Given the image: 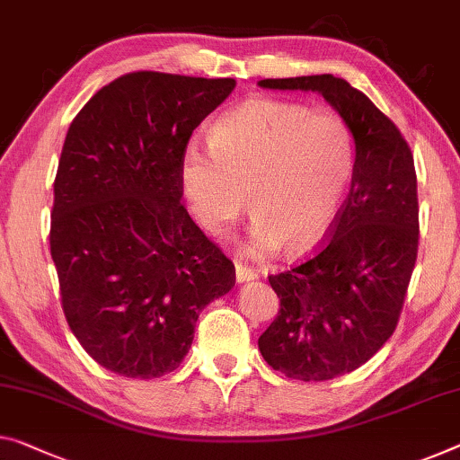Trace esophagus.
<instances>
[{"instance_id": "1", "label": "esophagus", "mask_w": 460, "mask_h": 460, "mask_svg": "<svg viewBox=\"0 0 460 460\" xmlns=\"http://www.w3.org/2000/svg\"><path fill=\"white\" fill-rule=\"evenodd\" d=\"M259 278V271L252 270L251 265H244L236 261V279L238 281H251V279H257Z\"/></svg>"}]
</instances>
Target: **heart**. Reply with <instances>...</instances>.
Listing matches in <instances>:
<instances>
[{"instance_id": "b5f03b06", "label": "heart", "mask_w": 460, "mask_h": 460, "mask_svg": "<svg viewBox=\"0 0 460 460\" xmlns=\"http://www.w3.org/2000/svg\"><path fill=\"white\" fill-rule=\"evenodd\" d=\"M209 144L190 141L179 162L189 211L211 236H224L246 198L251 252L300 254L327 234L356 160L349 125L337 112L252 98L211 127Z\"/></svg>"}]
</instances>
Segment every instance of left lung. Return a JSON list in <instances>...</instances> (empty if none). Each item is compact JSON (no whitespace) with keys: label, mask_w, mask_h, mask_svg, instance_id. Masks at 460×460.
Returning <instances> with one entry per match:
<instances>
[{"label":"left lung","mask_w":460,"mask_h":460,"mask_svg":"<svg viewBox=\"0 0 460 460\" xmlns=\"http://www.w3.org/2000/svg\"><path fill=\"white\" fill-rule=\"evenodd\" d=\"M259 86L319 92L356 141L351 189L329 238L310 259L270 275L279 310L259 337L273 370L321 383L368 362L397 327L420 243L413 154L397 125L341 77H281Z\"/></svg>","instance_id":"obj_1"}]
</instances>
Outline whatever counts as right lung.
<instances>
[{
  "label": "right lung",
  "instance_id": "1",
  "mask_svg": "<svg viewBox=\"0 0 460 460\" xmlns=\"http://www.w3.org/2000/svg\"><path fill=\"white\" fill-rule=\"evenodd\" d=\"M232 77L133 72L69 125L55 176L51 257L69 329L92 359L127 378L176 370L234 263L181 203V154L230 96Z\"/></svg>",
  "mask_w": 460,
  "mask_h": 460
}]
</instances>
